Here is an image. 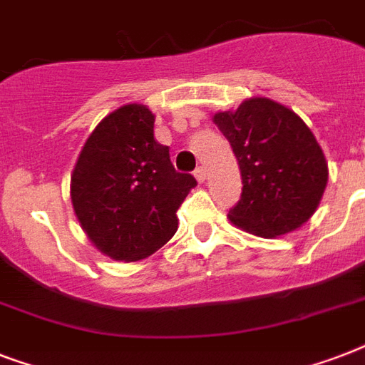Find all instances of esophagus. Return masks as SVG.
Masks as SVG:
<instances>
[{
	"mask_svg": "<svg viewBox=\"0 0 365 365\" xmlns=\"http://www.w3.org/2000/svg\"><path fill=\"white\" fill-rule=\"evenodd\" d=\"M195 174V178H197V182H205L206 180V170H205V166H199V168H197V170L193 172Z\"/></svg>",
	"mask_w": 365,
	"mask_h": 365,
	"instance_id": "34e87169",
	"label": "esophagus"
}]
</instances>
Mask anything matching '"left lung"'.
Listing matches in <instances>:
<instances>
[{"mask_svg": "<svg viewBox=\"0 0 365 365\" xmlns=\"http://www.w3.org/2000/svg\"><path fill=\"white\" fill-rule=\"evenodd\" d=\"M214 123L231 143L242 176L231 223L263 239L301 227L328 183V165L311 128L269 98L244 100L237 111L216 113Z\"/></svg>", "mask_w": 365, "mask_h": 365, "instance_id": "obj_1", "label": "left lung"}]
</instances>
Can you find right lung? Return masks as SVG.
<instances>
[{
	"label": "right lung",
	"instance_id": "obj_1",
	"mask_svg": "<svg viewBox=\"0 0 365 365\" xmlns=\"http://www.w3.org/2000/svg\"><path fill=\"white\" fill-rule=\"evenodd\" d=\"M155 115L123 106L88 136L71 174V205L91 242L115 261L148 257L172 239L178 208L197 185L153 136Z\"/></svg>",
	"mask_w": 365,
	"mask_h": 365
}]
</instances>
